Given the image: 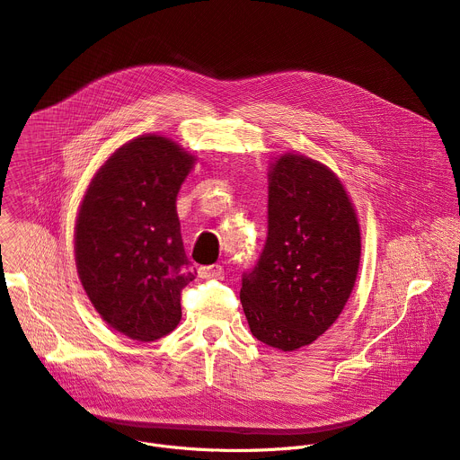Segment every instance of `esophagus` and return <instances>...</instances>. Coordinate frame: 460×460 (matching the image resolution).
<instances>
[{
    "instance_id": "esophagus-1",
    "label": "esophagus",
    "mask_w": 460,
    "mask_h": 460,
    "mask_svg": "<svg viewBox=\"0 0 460 460\" xmlns=\"http://www.w3.org/2000/svg\"><path fill=\"white\" fill-rule=\"evenodd\" d=\"M224 273L222 266L220 264H213V266H200L199 268V275L200 279H217Z\"/></svg>"
}]
</instances>
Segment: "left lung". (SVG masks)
<instances>
[{"label": "left lung", "instance_id": "obj_1", "mask_svg": "<svg viewBox=\"0 0 460 460\" xmlns=\"http://www.w3.org/2000/svg\"><path fill=\"white\" fill-rule=\"evenodd\" d=\"M360 264V226L337 174L288 153L270 171L268 238L243 273L240 300L252 337L296 351L342 313Z\"/></svg>", "mask_w": 460, "mask_h": 460}]
</instances>
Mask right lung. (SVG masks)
I'll return each mask as SVG.
<instances>
[{
  "instance_id": "right-lung-1",
  "label": "right lung",
  "mask_w": 460,
  "mask_h": 460,
  "mask_svg": "<svg viewBox=\"0 0 460 460\" xmlns=\"http://www.w3.org/2000/svg\"><path fill=\"white\" fill-rule=\"evenodd\" d=\"M194 156L158 135L116 149L91 180L78 211L75 256L100 316L125 337L151 342L181 318V289L194 280L176 215Z\"/></svg>"
}]
</instances>
